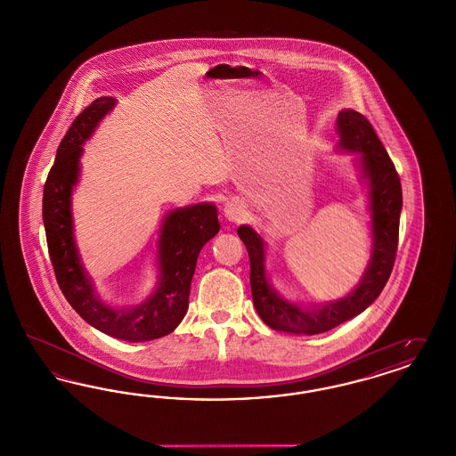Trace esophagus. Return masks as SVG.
I'll list each match as a JSON object with an SVG mask.
<instances>
[{
	"instance_id": "1",
	"label": "esophagus",
	"mask_w": 456,
	"mask_h": 456,
	"mask_svg": "<svg viewBox=\"0 0 456 456\" xmlns=\"http://www.w3.org/2000/svg\"><path fill=\"white\" fill-rule=\"evenodd\" d=\"M224 217L229 222H240L244 217V208L239 201H227L224 207Z\"/></svg>"
}]
</instances>
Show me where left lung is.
<instances>
[{"instance_id": "8db88e82", "label": "left lung", "mask_w": 456, "mask_h": 456, "mask_svg": "<svg viewBox=\"0 0 456 456\" xmlns=\"http://www.w3.org/2000/svg\"><path fill=\"white\" fill-rule=\"evenodd\" d=\"M337 133L340 136L337 151L357 153L361 179L368 186L370 258L361 281L347 296L322 304L294 303L270 283L266 242L253 227L239 225V238L249 255L253 303L261 320L277 331L318 335L342 325L366 311L390 279L402 212L400 177L374 128L361 112L342 109L337 116Z\"/></svg>"}]
</instances>
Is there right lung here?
I'll return each mask as SVG.
<instances>
[{
	"label": "right lung",
	"mask_w": 456,
	"mask_h": 456,
	"mask_svg": "<svg viewBox=\"0 0 456 456\" xmlns=\"http://www.w3.org/2000/svg\"><path fill=\"white\" fill-rule=\"evenodd\" d=\"M116 106L114 97H99L71 123L54 166L44 184L43 220L56 281L71 307L109 337L149 342L169 335L188 311L190 287L201 248L220 229L217 207L196 203L166 214L157 240V283L152 294L134 305L106 303L84 266L73 231L71 195L80 175L84 143Z\"/></svg>",
	"instance_id": "obj_1"
}]
</instances>
